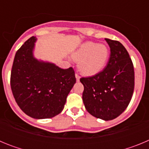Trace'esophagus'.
Instances as JSON below:
<instances>
[{
    "label": "esophagus",
    "mask_w": 149,
    "mask_h": 149,
    "mask_svg": "<svg viewBox=\"0 0 149 149\" xmlns=\"http://www.w3.org/2000/svg\"><path fill=\"white\" fill-rule=\"evenodd\" d=\"M75 77H76V80H77V81H80V78H81V77L79 76L78 74H77V73L75 74Z\"/></svg>",
    "instance_id": "esophagus-1"
}]
</instances>
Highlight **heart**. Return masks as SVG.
<instances>
[{
    "label": "heart",
    "instance_id": "1",
    "mask_svg": "<svg viewBox=\"0 0 149 149\" xmlns=\"http://www.w3.org/2000/svg\"><path fill=\"white\" fill-rule=\"evenodd\" d=\"M110 54V49L105 45L86 42L72 54V58L78 62L77 67L81 74L93 76L99 73L106 66Z\"/></svg>",
    "mask_w": 149,
    "mask_h": 149
}]
</instances>
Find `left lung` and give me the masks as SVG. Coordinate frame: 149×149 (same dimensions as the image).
Wrapping results in <instances>:
<instances>
[{"label":"left lung","instance_id":"obj_1","mask_svg":"<svg viewBox=\"0 0 149 149\" xmlns=\"http://www.w3.org/2000/svg\"><path fill=\"white\" fill-rule=\"evenodd\" d=\"M110 48L108 63L95 75L81 77L83 101L93 116L116 119L128 106L134 89V69L128 52L119 41L105 39Z\"/></svg>","mask_w":149,"mask_h":149}]
</instances>
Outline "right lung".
<instances>
[{
	"label": "right lung",
	"mask_w": 149,
	"mask_h": 149,
	"mask_svg": "<svg viewBox=\"0 0 149 149\" xmlns=\"http://www.w3.org/2000/svg\"><path fill=\"white\" fill-rule=\"evenodd\" d=\"M35 41V37H30L17 51L10 86L24 113L34 119H48L61 113L76 78L72 67L63 69L36 60L33 56Z\"/></svg>",
	"instance_id": "right-lung-1"
}]
</instances>
